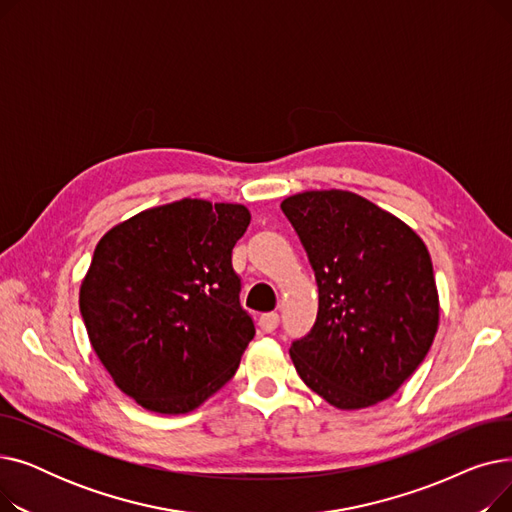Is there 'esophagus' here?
Masks as SVG:
<instances>
[{"mask_svg": "<svg viewBox=\"0 0 512 512\" xmlns=\"http://www.w3.org/2000/svg\"><path fill=\"white\" fill-rule=\"evenodd\" d=\"M278 324H280V315H278L276 311L263 313V315L259 317V326H261V330H263L265 334H272V332L278 328Z\"/></svg>", "mask_w": 512, "mask_h": 512, "instance_id": "1", "label": "esophagus"}]
</instances>
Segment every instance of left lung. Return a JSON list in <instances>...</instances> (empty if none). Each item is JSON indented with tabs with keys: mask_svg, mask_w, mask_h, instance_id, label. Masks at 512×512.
<instances>
[{
	"mask_svg": "<svg viewBox=\"0 0 512 512\" xmlns=\"http://www.w3.org/2000/svg\"><path fill=\"white\" fill-rule=\"evenodd\" d=\"M319 288L311 332L290 346L301 380L332 407L390 398L434 342L440 301L432 257L396 215L348 191L282 201Z\"/></svg>",
	"mask_w": 512,
	"mask_h": 512,
	"instance_id": "8db88e82",
	"label": "left lung"
}]
</instances>
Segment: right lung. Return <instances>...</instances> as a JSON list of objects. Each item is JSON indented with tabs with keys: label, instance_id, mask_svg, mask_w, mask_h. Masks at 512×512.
<instances>
[{
	"label": "right lung",
	"instance_id": "1",
	"mask_svg": "<svg viewBox=\"0 0 512 512\" xmlns=\"http://www.w3.org/2000/svg\"><path fill=\"white\" fill-rule=\"evenodd\" d=\"M249 222L245 205L182 199L99 240L80 315L99 361L141 407L188 413L236 373L255 336L232 267Z\"/></svg>",
	"mask_w": 512,
	"mask_h": 512
}]
</instances>
